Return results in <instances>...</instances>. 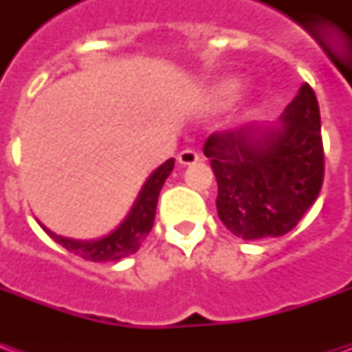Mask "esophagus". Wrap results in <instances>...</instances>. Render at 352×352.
Listing matches in <instances>:
<instances>
[{"label": "esophagus", "mask_w": 352, "mask_h": 352, "mask_svg": "<svg viewBox=\"0 0 352 352\" xmlns=\"http://www.w3.org/2000/svg\"><path fill=\"white\" fill-rule=\"evenodd\" d=\"M177 160H179V164H183V166H190V164L199 160V154L196 151H192V148H184V151L179 153Z\"/></svg>", "instance_id": "obj_1"}]
</instances>
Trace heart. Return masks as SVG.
<instances>
[{"mask_svg": "<svg viewBox=\"0 0 352 352\" xmlns=\"http://www.w3.org/2000/svg\"><path fill=\"white\" fill-rule=\"evenodd\" d=\"M241 92V80L239 79H224L221 80L217 88H214V98L219 103H228L234 98H237V94Z\"/></svg>", "mask_w": 352, "mask_h": 352, "instance_id": "obj_1", "label": "heart"}]
</instances>
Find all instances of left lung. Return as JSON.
<instances>
[{"label": "left lung", "mask_w": 352, "mask_h": 352, "mask_svg": "<svg viewBox=\"0 0 352 352\" xmlns=\"http://www.w3.org/2000/svg\"><path fill=\"white\" fill-rule=\"evenodd\" d=\"M280 126L214 131L204 154L219 184L217 211L241 239L288 234L317 199L324 179L320 111L303 82L280 116Z\"/></svg>", "instance_id": "1"}]
</instances>
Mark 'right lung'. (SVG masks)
I'll return each instance as SVG.
<instances>
[{
  "label": "right lung",
  "mask_w": 352,
  "mask_h": 352,
  "mask_svg": "<svg viewBox=\"0 0 352 352\" xmlns=\"http://www.w3.org/2000/svg\"><path fill=\"white\" fill-rule=\"evenodd\" d=\"M173 166H175V160L169 158L156 171H153V175L146 179V183L139 192L138 199L133 201V207L130 209L128 217L109 236L82 241V239L56 236L54 232H50L45 226L43 228L56 243H60L64 249L77 254L80 258L90 260V262H116V260L126 258L133 252H138L143 239L148 236V232L153 228L158 196H160L166 179L173 171Z\"/></svg>",
  "instance_id": "right-lung-1"
}]
</instances>
